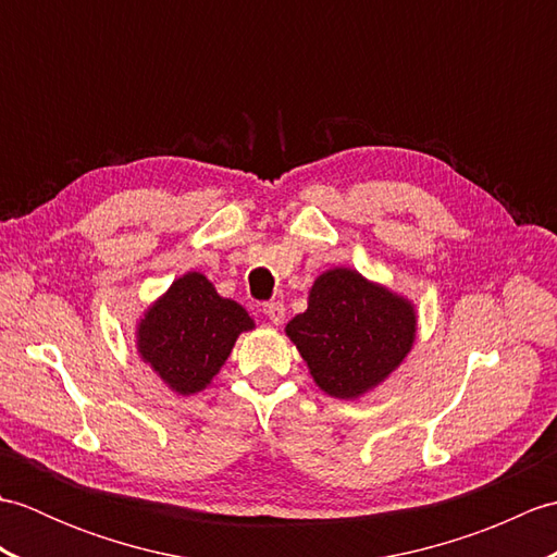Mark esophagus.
I'll return each instance as SVG.
<instances>
[{
    "label": "esophagus",
    "mask_w": 557,
    "mask_h": 557,
    "mask_svg": "<svg viewBox=\"0 0 557 557\" xmlns=\"http://www.w3.org/2000/svg\"><path fill=\"white\" fill-rule=\"evenodd\" d=\"M263 313L268 315V321L275 323V325H280L282 321H285V306H282L280 301L265 304V306H263Z\"/></svg>",
    "instance_id": "esophagus-1"
}]
</instances>
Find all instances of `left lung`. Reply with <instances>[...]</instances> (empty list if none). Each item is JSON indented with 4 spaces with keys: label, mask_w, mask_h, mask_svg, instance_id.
I'll return each instance as SVG.
<instances>
[{
    "label": "left lung",
    "mask_w": 557,
    "mask_h": 557,
    "mask_svg": "<svg viewBox=\"0 0 557 557\" xmlns=\"http://www.w3.org/2000/svg\"><path fill=\"white\" fill-rule=\"evenodd\" d=\"M325 395L357 399L389 377L417 339L409 299L351 268L318 275L309 309L285 327Z\"/></svg>",
    "instance_id": "left-lung-1"
}]
</instances>
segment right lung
Instances as JSON below:
<instances>
[{
	"label": "right lung",
	"instance_id": "add662e5",
	"mask_svg": "<svg viewBox=\"0 0 557 557\" xmlns=\"http://www.w3.org/2000/svg\"><path fill=\"white\" fill-rule=\"evenodd\" d=\"M242 304L224 299L203 272H186L136 325L138 357L176 395L206 389L227 361L234 342L253 330Z\"/></svg>",
	"mask_w": 557,
	"mask_h": 557
}]
</instances>
